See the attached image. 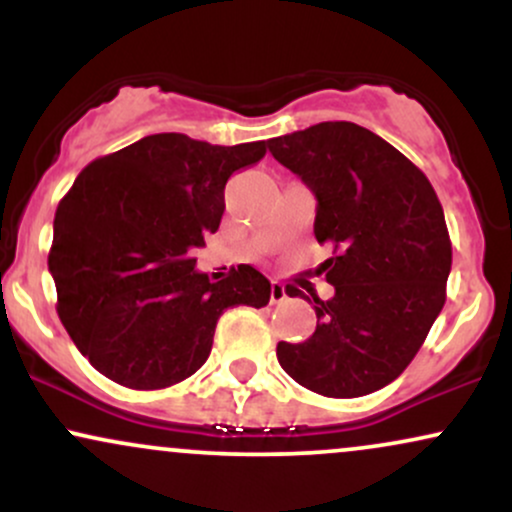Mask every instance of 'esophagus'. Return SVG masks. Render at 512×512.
<instances>
[{
    "mask_svg": "<svg viewBox=\"0 0 512 512\" xmlns=\"http://www.w3.org/2000/svg\"><path fill=\"white\" fill-rule=\"evenodd\" d=\"M286 298H289V293H286V286L281 284V281H272V291H269V301L274 305L276 303H284Z\"/></svg>",
    "mask_w": 512,
    "mask_h": 512,
    "instance_id": "1",
    "label": "esophagus"
}]
</instances>
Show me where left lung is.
Returning a JSON list of instances; mask_svg holds the SVG:
<instances>
[{"mask_svg":"<svg viewBox=\"0 0 512 512\" xmlns=\"http://www.w3.org/2000/svg\"><path fill=\"white\" fill-rule=\"evenodd\" d=\"M269 151L310 187L317 243L334 245L322 262L334 296H313V337L279 342L276 358L317 395H370L402 375L445 305L452 245L436 190L354 122L269 139Z\"/></svg>","mask_w":512,"mask_h":512,"instance_id":"obj_1","label":"left lung"}]
</instances>
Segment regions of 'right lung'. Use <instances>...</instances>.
Returning <instances> with one entry per match:
<instances>
[{"label": "right lung", "mask_w": 512, "mask_h": 512, "mask_svg": "<svg viewBox=\"0 0 512 512\" xmlns=\"http://www.w3.org/2000/svg\"><path fill=\"white\" fill-rule=\"evenodd\" d=\"M264 154V142L163 132L81 170L57 207L48 264L64 330L98 373L132 390L180 383L209 358L223 310L269 303L272 284L250 264L216 284L195 269L228 178Z\"/></svg>", "instance_id": "add662e5"}]
</instances>
